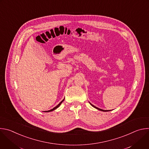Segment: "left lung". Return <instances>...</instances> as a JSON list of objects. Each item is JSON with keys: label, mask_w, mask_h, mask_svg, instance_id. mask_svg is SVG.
<instances>
[{"label": "left lung", "mask_w": 149, "mask_h": 149, "mask_svg": "<svg viewBox=\"0 0 149 149\" xmlns=\"http://www.w3.org/2000/svg\"><path fill=\"white\" fill-rule=\"evenodd\" d=\"M90 104L93 106V107H94V108H95L96 109H97V110H100V111H110V110H102V109H99V108H98V107H95V106H94V105H93L91 103H90Z\"/></svg>", "instance_id": "obj_1"}]
</instances>
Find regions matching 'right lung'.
<instances>
[{
  "mask_svg": "<svg viewBox=\"0 0 149 149\" xmlns=\"http://www.w3.org/2000/svg\"><path fill=\"white\" fill-rule=\"evenodd\" d=\"M64 99H65V98H64ZM64 99H63V100H62L61 102H59V104H58V105L56 106V107H55L54 109H52V110H48V111H45V112H51V111H52L55 110V109H56L57 108H58V107H59V106H60V105L61 104V103H62V102L63 101H64Z\"/></svg>",
  "mask_w": 149,
  "mask_h": 149,
  "instance_id": "obj_1",
  "label": "right lung"
}]
</instances>
